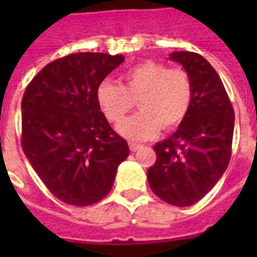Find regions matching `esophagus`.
<instances>
[{"label": "esophagus", "mask_w": 257, "mask_h": 257, "mask_svg": "<svg viewBox=\"0 0 257 257\" xmlns=\"http://www.w3.org/2000/svg\"><path fill=\"white\" fill-rule=\"evenodd\" d=\"M129 149H131V151H138L142 149V146L140 145H136V143H129Z\"/></svg>", "instance_id": "esophagus-1"}]
</instances>
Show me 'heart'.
<instances>
[{
	"mask_svg": "<svg viewBox=\"0 0 257 257\" xmlns=\"http://www.w3.org/2000/svg\"><path fill=\"white\" fill-rule=\"evenodd\" d=\"M122 82L101 81L96 88V101L110 122L121 121L138 101L140 111L117 126L126 139H151L161 126L165 131L178 128L189 114L193 85L183 68L147 60L126 70Z\"/></svg>",
	"mask_w": 257,
	"mask_h": 257,
	"instance_id": "b5f03b06",
	"label": "heart"
}]
</instances>
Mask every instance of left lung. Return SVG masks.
Segmentation results:
<instances>
[{"instance_id":"8db88e82","label":"left lung","mask_w":257,"mask_h":257,"mask_svg":"<svg viewBox=\"0 0 257 257\" xmlns=\"http://www.w3.org/2000/svg\"><path fill=\"white\" fill-rule=\"evenodd\" d=\"M193 85L189 114L176 132L154 146L157 161L147 171L153 193L175 206H190L215 187L231 157L234 110L220 77L194 52H173Z\"/></svg>"}]
</instances>
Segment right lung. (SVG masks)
<instances>
[{
	"label": "right lung",
	"mask_w": 257,
	"mask_h": 257,
	"mask_svg": "<svg viewBox=\"0 0 257 257\" xmlns=\"http://www.w3.org/2000/svg\"><path fill=\"white\" fill-rule=\"evenodd\" d=\"M122 55L71 53L47 64L22 100V147L48 190L68 205L104 198L129 156L96 101V88Z\"/></svg>",
	"instance_id": "1"
}]
</instances>
